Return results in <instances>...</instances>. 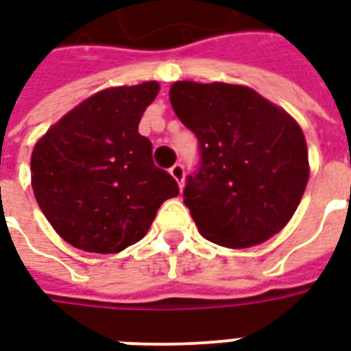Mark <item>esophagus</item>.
Here are the masks:
<instances>
[{"mask_svg": "<svg viewBox=\"0 0 351 351\" xmlns=\"http://www.w3.org/2000/svg\"><path fill=\"white\" fill-rule=\"evenodd\" d=\"M169 173L173 175V178H175L176 182H178V186L182 188V186H184V176H186V171H184L182 163H175L173 167L169 169Z\"/></svg>", "mask_w": 351, "mask_h": 351, "instance_id": "obj_1", "label": "esophagus"}]
</instances>
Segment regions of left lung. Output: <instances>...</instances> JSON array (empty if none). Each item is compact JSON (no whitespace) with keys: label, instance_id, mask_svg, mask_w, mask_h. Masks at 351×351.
<instances>
[{"label":"left lung","instance_id":"left-lung-1","mask_svg":"<svg viewBox=\"0 0 351 351\" xmlns=\"http://www.w3.org/2000/svg\"><path fill=\"white\" fill-rule=\"evenodd\" d=\"M171 105L199 141V165L184 203L210 243L250 248L293 216L308 182L299 123L252 88L180 80Z\"/></svg>","mask_w":351,"mask_h":351}]
</instances>
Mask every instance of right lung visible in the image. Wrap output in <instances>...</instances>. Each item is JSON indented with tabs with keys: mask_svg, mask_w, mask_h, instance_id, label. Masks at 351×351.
Returning <instances> with one entry per match:
<instances>
[{
	"mask_svg": "<svg viewBox=\"0 0 351 351\" xmlns=\"http://www.w3.org/2000/svg\"><path fill=\"white\" fill-rule=\"evenodd\" d=\"M158 82L108 88L52 125L32 154V188L50 226L84 252L116 254L138 243L178 184L156 167L138 133Z\"/></svg>",
	"mask_w": 351,
	"mask_h": 351,
	"instance_id": "right-lung-1",
	"label": "right lung"
}]
</instances>
